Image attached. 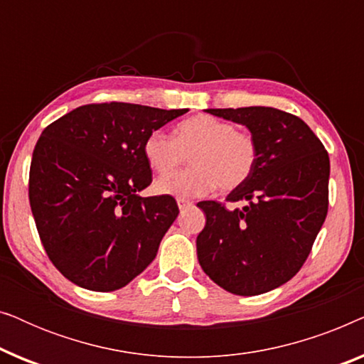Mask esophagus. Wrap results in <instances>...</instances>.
Listing matches in <instances>:
<instances>
[{"label": "esophagus", "mask_w": 364, "mask_h": 364, "mask_svg": "<svg viewBox=\"0 0 364 364\" xmlns=\"http://www.w3.org/2000/svg\"><path fill=\"white\" fill-rule=\"evenodd\" d=\"M177 205H178V208H181V210H183V208L191 207L192 202L187 200V198H183V197H178V198H177Z\"/></svg>", "instance_id": "obj_1"}]
</instances>
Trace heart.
Segmentation results:
<instances>
[{"instance_id": "obj_1", "label": "heart", "mask_w": 364, "mask_h": 364, "mask_svg": "<svg viewBox=\"0 0 364 364\" xmlns=\"http://www.w3.org/2000/svg\"><path fill=\"white\" fill-rule=\"evenodd\" d=\"M144 156L159 176L157 192L176 197L205 196L217 186L232 192L252 177L260 149L255 136L238 131L232 122L212 116H197L181 122L173 139L161 131L144 142ZM188 156L193 167L167 176Z\"/></svg>"}]
</instances>
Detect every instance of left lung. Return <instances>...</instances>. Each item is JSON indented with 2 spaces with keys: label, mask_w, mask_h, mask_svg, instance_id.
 Instances as JSON below:
<instances>
[{
  "label": "left lung",
  "mask_w": 364,
  "mask_h": 364,
  "mask_svg": "<svg viewBox=\"0 0 364 364\" xmlns=\"http://www.w3.org/2000/svg\"><path fill=\"white\" fill-rule=\"evenodd\" d=\"M243 124L260 149L252 177L225 203L202 200L207 222L197 237L202 270L223 290L253 296L300 272L328 213L330 157L315 132L275 107L207 109ZM246 205L228 209L226 202Z\"/></svg>",
  "instance_id": "8db88e82"
}]
</instances>
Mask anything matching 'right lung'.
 <instances>
[{
	"label": "right lung",
	"instance_id": "1",
	"mask_svg": "<svg viewBox=\"0 0 364 364\" xmlns=\"http://www.w3.org/2000/svg\"><path fill=\"white\" fill-rule=\"evenodd\" d=\"M187 109L86 104L49 124L29 167V205L46 255L68 280L114 291L146 270L178 215L151 186L147 136Z\"/></svg>",
	"mask_w": 364,
	"mask_h": 364
}]
</instances>
